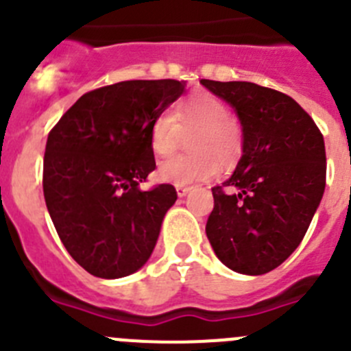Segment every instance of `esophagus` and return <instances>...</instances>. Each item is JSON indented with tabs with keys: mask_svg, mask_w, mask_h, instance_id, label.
Listing matches in <instances>:
<instances>
[{
	"mask_svg": "<svg viewBox=\"0 0 351 351\" xmlns=\"http://www.w3.org/2000/svg\"><path fill=\"white\" fill-rule=\"evenodd\" d=\"M191 192V186H185V185H176V194L178 197H185L186 194Z\"/></svg>",
	"mask_w": 351,
	"mask_h": 351,
	"instance_id": "34e87169",
	"label": "esophagus"
}]
</instances>
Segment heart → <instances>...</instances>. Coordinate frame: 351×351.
Masks as SVG:
<instances>
[{
	"instance_id": "b5f03b06",
	"label": "heart",
	"mask_w": 351,
	"mask_h": 351,
	"mask_svg": "<svg viewBox=\"0 0 351 351\" xmlns=\"http://www.w3.org/2000/svg\"><path fill=\"white\" fill-rule=\"evenodd\" d=\"M195 130L189 138L194 152L180 154L157 166V178L175 185H192L220 171V165H230L242 150V133L230 119L227 104L211 93H194L182 100L175 110L157 114L150 124L149 143L154 156L175 152L182 133Z\"/></svg>"
}]
</instances>
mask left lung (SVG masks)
<instances>
[{
    "mask_svg": "<svg viewBox=\"0 0 351 351\" xmlns=\"http://www.w3.org/2000/svg\"><path fill=\"white\" fill-rule=\"evenodd\" d=\"M202 84L225 100L242 126V156L213 189L206 235L218 260L244 275H263L303 241L326 189V145L296 100L247 81Z\"/></svg>",
    "mask_w": 351,
    "mask_h": 351,
    "instance_id": "obj_1",
    "label": "left lung"
}]
</instances>
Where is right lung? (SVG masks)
Segmentation results:
<instances>
[{
    "label": "right lung",
    "mask_w": 351,
    "mask_h": 351,
    "mask_svg": "<svg viewBox=\"0 0 351 351\" xmlns=\"http://www.w3.org/2000/svg\"><path fill=\"white\" fill-rule=\"evenodd\" d=\"M185 81H121L84 93L50 131L43 192L62 244L86 271L121 279L149 261L176 191H142L156 169L150 124Z\"/></svg>",
    "instance_id": "add662e5"
}]
</instances>
